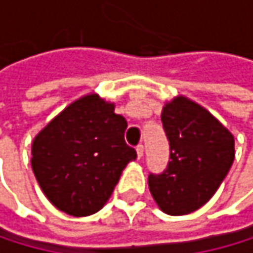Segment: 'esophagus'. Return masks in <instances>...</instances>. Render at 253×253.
Segmentation results:
<instances>
[{
    "instance_id": "34e87169",
    "label": "esophagus",
    "mask_w": 253,
    "mask_h": 253,
    "mask_svg": "<svg viewBox=\"0 0 253 253\" xmlns=\"http://www.w3.org/2000/svg\"><path fill=\"white\" fill-rule=\"evenodd\" d=\"M136 151H137V158L140 159L143 156V145H142V143H139V145L136 147Z\"/></svg>"
}]
</instances>
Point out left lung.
Listing matches in <instances>:
<instances>
[{"mask_svg": "<svg viewBox=\"0 0 253 253\" xmlns=\"http://www.w3.org/2000/svg\"><path fill=\"white\" fill-rule=\"evenodd\" d=\"M170 161L161 174L148 176L158 207L167 215H187L215 195L235 159V139L204 106L177 95L162 108Z\"/></svg>", "mask_w": 253, "mask_h": 253, "instance_id": "8db88e82", "label": "left lung"}]
</instances>
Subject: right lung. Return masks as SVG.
Returning a JSON list of instances; mask_svg holds the SVG:
<instances>
[{
    "mask_svg": "<svg viewBox=\"0 0 253 253\" xmlns=\"http://www.w3.org/2000/svg\"><path fill=\"white\" fill-rule=\"evenodd\" d=\"M125 117L114 103L91 92L69 103L32 142V170L46 198L72 216L99 211L114 192L128 162Z\"/></svg>",
    "mask_w": 253,
    "mask_h": 253,
    "instance_id": "right-lung-1",
    "label": "right lung"
}]
</instances>
